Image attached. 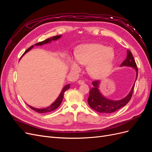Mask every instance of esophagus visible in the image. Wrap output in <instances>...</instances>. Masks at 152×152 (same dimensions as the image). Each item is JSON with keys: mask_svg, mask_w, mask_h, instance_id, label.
I'll return each mask as SVG.
<instances>
[{"mask_svg": "<svg viewBox=\"0 0 152 152\" xmlns=\"http://www.w3.org/2000/svg\"><path fill=\"white\" fill-rule=\"evenodd\" d=\"M77 83L79 84H83L84 83V82L82 80H79L77 82Z\"/></svg>", "mask_w": 152, "mask_h": 152, "instance_id": "obj_1", "label": "esophagus"}]
</instances>
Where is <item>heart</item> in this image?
<instances>
[{"label":"heart","mask_w":152,"mask_h":152,"mask_svg":"<svg viewBox=\"0 0 152 152\" xmlns=\"http://www.w3.org/2000/svg\"><path fill=\"white\" fill-rule=\"evenodd\" d=\"M77 61L72 60L70 68L72 72L80 70V65H87V72L94 78L100 79L107 76L111 70L114 58L112 48L99 44H87L78 48L75 53Z\"/></svg>","instance_id":"obj_1"}]
</instances>
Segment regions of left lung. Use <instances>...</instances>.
<instances>
[{
  "instance_id": "8db88e82",
  "label": "left lung",
  "mask_w": 152,
  "mask_h": 152,
  "mask_svg": "<svg viewBox=\"0 0 152 152\" xmlns=\"http://www.w3.org/2000/svg\"><path fill=\"white\" fill-rule=\"evenodd\" d=\"M127 54L126 59L122 63L121 66H131L134 68L136 72V80L137 77V73H138L137 65L135 62L134 57H133L132 54L129 50H127ZM92 84H93V87H92L89 91V96L88 99H87L88 104L92 109H93L95 111L99 113L104 114L113 113L126 105L131 99L135 84L134 83V85H133L131 92L129 93L126 97L121 100L114 101L106 98L101 94L98 89L99 81L94 80L92 82Z\"/></svg>"
}]
</instances>
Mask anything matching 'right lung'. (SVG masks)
I'll return each mask as SVG.
<instances>
[{
    "label": "right lung",
    "instance_id": "obj_1",
    "mask_svg": "<svg viewBox=\"0 0 152 152\" xmlns=\"http://www.w3.org/2000/svg\"><path fill=\"white\" fill-rule=\"evenodd\" d=\"M61 37V35H56V36L53 37H50V38L45 39V40L42 41V42H40L37 43V44H35V45H43V44H45L49 43V42H51V41H53V40H58V39L60 38ZM34 46V45H32V46L30 47V48H29L28 49H27V50H26V51L24 53V54L22 55V56H23V55H24L25 54H26L27 52L29 51V50H30L31 48H33ZM22 56H21V57H22ZM70 84H67V85H66L65 87H63V89H62L60 94H59V96H58V98L56 99V101H55V102H54L53 103H52L51 104H50V105L49 106V107H47V108H40V109L34 108V107H31V106H29V105H28V107H29L31 109H32L33 110H34V111H35V112H38V113H48V112H50L54 111V110H55L56 108H58L59 106L61 104V102H62V101H63V99L64 93H65V92L67 89H68L69 88H70Z\"/></svg>",
    "mask_w": 152,
    "mask_h": 152
}]
</instances>
